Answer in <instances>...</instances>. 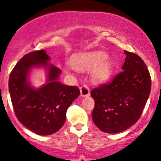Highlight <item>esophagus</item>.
Wrapping results in <instances>:
<instances>
[{
	"label": "esophagus",
	"mask_w": 161,
	"mask_h": 161,
	"mask_svg": "<svg viewBox=\"0 0 161 161\" xmlns=\"http://www.w3.org/2000/svg\"><path fill=\"white\" fill-rule=\"evenodd\" d=\"M80 94L82 97H88L90 95V90L87 86L84 85L82 87H80Z\"/></svg>",
	"instance_id": "obj_1"
}]
</instances>
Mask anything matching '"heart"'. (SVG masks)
Here are the masks:
<instances>
[{"mask_svg":"<svg viewBox=\"0 0 161 161\" xmlns=\"http://www.w3.org/2000/svg\"><path fill=\"white\" fill-rule=\"evenodd\" d=\"M106 54L101 51L81 53L71 60V66L75 70L86 71L92 69L91 78L96 82L106 81L111 75L112 68L109 61L103 59Z\"/></svg>","mask_w":161,"mask_h":161,"instance_id":"1","label":"heart"}]
</instances>
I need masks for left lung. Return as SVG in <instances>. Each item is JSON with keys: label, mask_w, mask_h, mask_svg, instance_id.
<instances>
[{"label": "left lung", "mask_w": 161, "mask_h": 161, "mask_svg": "<svg viewBox=\"0 0 161 161\" xmlns=\"http://www.w3.org/2000/svg\"><path fill=\"white\" fill-rule=\"evenodd\" d=\"M122 71L111 82L91 91L95 100L92 121L102 131H125L139 120L151 90L150 75L144 61L125 50Z\"/></svg>", "instance_id": "8db88e82"}]
</instances>
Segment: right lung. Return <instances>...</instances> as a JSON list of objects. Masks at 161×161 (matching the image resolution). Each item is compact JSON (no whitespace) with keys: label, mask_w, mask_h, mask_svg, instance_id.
Returning a JSON list of instances; mask_svg holds the SVG:
<instances>
[{"label":"right lung","mask_w":161,"mask_h":161,"mask_svg":"<svg viewBox=\"0 0 161 161\" xmlns=\"http://www.w3.org/2000/svg\"><path fill=\"white\" fill-rule=\"evenodd\" d=\"M44 50L25 54L10 74L8 88L11 103L18 120L32 132L48 136L64 125L66 111L80 94L78 87L59 82L61 71L49 63ZM46 70V82L39 88L31 85L29 75L32 68Z\"/></svg>","instance_id":"right-lung-1"}]
</instances>
